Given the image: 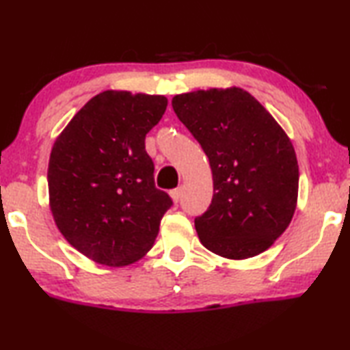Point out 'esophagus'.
Here are the masks:
<instances>
[{"instance_id":"esophagus-1","label":"esophagus","mask_w":350,"mask_h":350,"mask_svg":"<svg viewBox=\"0 0 350 350\" xmlns=\"http://www.w3.org/2000/svg\"><path fill=\"white\" fill-rule=\"evenodd\" d=\"M180 196H182V189H180V187H179V189L171 190V198H173L174 203H177V201L180 200Z\"/></svg>"}]
</instances>
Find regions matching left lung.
Segmentation results:
<instances>
[{
	"mask_svg": "<svg viewBox=\"0 0 350 350\" xmlns=\"http://www.w3.org/2000/svg\"><path fill=\"white\" fill-rule=\"evenodd\" d=\"M173 109L213 171V201L195 219L201 244L231 260L265 252L297 208L299 173L288 136L238 87L176 95Z\"/></svg>",
	"mask_w": 350,
	"mask_h": 350,
	"instance_id": "left-lung-1",
	"label": "left lung"
}]
</instances>
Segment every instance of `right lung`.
Segmentation results:
<instances>
[{
	"label": "right lung",
	"instance_id": "1",
	"mask_svg": "<svg viewBox=\"0 0 350 350\" xmlns=\"http://www.w3.org/2000/svg\"><path fill=\"white\" fill-rule=\"evenodd\" d=\"M161 95L106 90L57 137L49 200L68 243L93 262L125 267L149 252L173 200L155 187L146 135L163 117Z\"/></svg>",
	"mask_w": 350,
	"mask_h": 350
}]
</instances>
